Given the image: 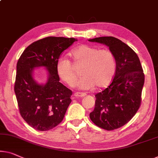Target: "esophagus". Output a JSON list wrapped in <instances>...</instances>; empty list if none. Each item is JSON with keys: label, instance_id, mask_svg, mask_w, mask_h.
I'll list each match as a JSON object with an SVG mask.
<instances>
[{"label": "esophagus", "instance_id": "obj_1", "mask_svg": "<svg viewBox=\"0 0 158 158\" xmlns=\"http://www.w3.org/2000/svg\"><path fill=\"white\" fill-rule=\"evenodd\" d=\"M74 96L75 97H78V98H81V97H84L86 96V94L84 93H81V92H76L74 94Z\"/></svg>", "mask_w": 158, "mask_h": 158}]
</instances>
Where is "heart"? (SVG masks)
Instances as JSON below:
<instances>
[{
	"instance_id": "obj_1",
	"label": "heart",
	"mask_w": 158,
	"mask_h": 158,
	"mask_svg": "<svg viewBox=\"0 0 158 158\" xmlns=\"http://www.w3.org/2000/svg\"><path fill=\"white\" fill-rule=\"evenodd\" d=\"M70 56L75 67H81L80 73L83 77L77 84L79 88H104L111 82L116 73V60L109 49H98L88 44H80L72 49ZM56 70L58 76L67 85L74 86L76 84L78 74L67 57L60 56L58 59Z\"/></svg>"
}]
</instances>
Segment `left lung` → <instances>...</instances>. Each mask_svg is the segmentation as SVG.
<instances>
[{
  "label": "left lung",
  "instance_id": "obj_1",
  "mask_svg": "<svg viewBox=\"0 0 158 158\" xmlns=\"http://www.w3.org/2000/svg\"><path fill=\"white\" fill-rule=\"evenodd\" d=\"M109 47L116 60V73L104 90L95 95V108L89 117L103 129L112 131L131 121L139 109L145 74L138 56L130 47L114 37L89 40Z\"/></svg>",
  "mask_w": 158,
  "mask_h": 158
}]
</instances>
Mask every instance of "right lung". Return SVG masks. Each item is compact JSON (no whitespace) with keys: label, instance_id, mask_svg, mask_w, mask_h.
<instances>
[{"label":"right lung","instance_id":"right-lung-1","mask_svg":"<svg viewBox=\"0 0 158 158\" xmlns=\"http://www.w3.org/2000/svg\"><path fill=\"white\" fill-rule=\"evenodd\" d=\"M74 38L47 37L32 42L25 49L17 63L15 91L19 112L35 130L49 131L62 121L72 102V91L60 82L56 61ZM45 66L49 77L44 85L32 78L35 67Z\"/></svg>","mask_w":158,"mask_h":158}]
</instances>
